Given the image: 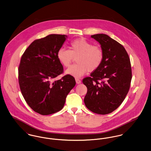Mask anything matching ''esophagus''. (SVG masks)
Segmentation results:
<instances>
[{
  "instance_id": "1",
  "label": "esophagus",
  "mask_w": 151,
  "mask_h": 151,
  "mask_svg": "<svg viewBox=\"0 0 151 151\" xmlns=\"http://www.w3.org/2000/svg\"><path fill=\"white\" fill-rule=\"evenodd\" d=\"M75 81H76V82L77 84H81V81L79 80V79H78V78H76V79H75Z\"/></svg>"
}]
</instances>
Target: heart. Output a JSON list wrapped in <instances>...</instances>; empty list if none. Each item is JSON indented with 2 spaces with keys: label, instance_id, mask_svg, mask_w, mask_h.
I'll use <instances>...</instances> for the list:
<instances>
[{
  "label": "heart",
  "instance_id": "b5f03b06",
  "mask_svg": "<svg viewBox=\"0 0 151 151\" xmlns=\"http://www.w3.org/2000/svg\"><path fill=\"white\" fill-rule=\"evenodd\" d=\"M59 62L65 67H70L74 58H76V64L72 65L65 73L75 78H81L87 71L92 72L101 65L104 53L98 45H93L84 38L74 40L70 43L69 49L61 48L58 52Z\"/></svg>",
  "mask_w": 151,
  "mask_h": 151
}]
</instances>
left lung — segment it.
I'll use <instances>...</instances> for the list:
<instances>
[{
	"label": "left lung",
	"instance_id": "8db88e82",
	"mask_svg": "<svg viewBox=\"0 0 151 151\" xmlns=\"http://www.w3.org/2000/svg\"><path fill=\"white\" fill-rule=\"evenodd\" d=\"M101 45L104 58L101 66L83 80L87 88L84 102L93 113H111L125 99L132 80V68L124 47L107 35H92Z\"/></svg>",
	"mask_w": 151,
	"mask_h": 151
}]
</instances>
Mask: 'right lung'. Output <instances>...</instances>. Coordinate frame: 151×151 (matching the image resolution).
Listing matches in <instances>:
<instances>
[{"mask_svg":"<svg viewBox=\"0 0 151 151\" xmlns=\"http://www.w3.org/2000/svg\"><path fill=\"white\" fill-rule=\"evenodd\" d=\"M67 38L66 35L53 34L36 40L21 59L18 79L21 93L27 104L41 115L61 110L67 95L76 84L70 75L53 81L63 72L57 54Z\"/></svg>","mask_w":151,"mask_h":151,"instance_id":"1","label":"right lung"}]
</instances>
